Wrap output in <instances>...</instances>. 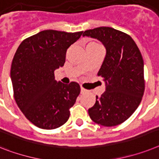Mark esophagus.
<instances>
[{
	"label": "esophagus",
	"mask_w": 159,
	"mask_h": 159,
	"mask_svg": "<svg viewBox=\"0 0 159 159\" xmlns=\"http://www.w3.org/2000/svg\"><path fill=\"white\" fill-rule=\"evenodd\" d=\"M80 93H86V89H84V88L81 87L80 88Z\"/></svg>",
	"instance_id": "esophagus-1"
}]
</instances>
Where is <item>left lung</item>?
<instances>
[{
    "mask_svg": "<svg viewBox=\"0 0 159 159\" xmlns=\"http://www.w3.org/2000/svg\"><path fill=\"white\" fill-rule=\"evenodd\" d=\"M83 36L97 39L106 53L98 76L106 84V91L96 97L89 115L96 124L116 126L135 112L145 91L144 61L138 47L128 34L112 27H100L85 31Z\"/></svg>",
    "mask_w": 159,
    "mask_h": 159,
    "instance_id": "8db88e82",
    "label": "left lung"
}]
</instances>
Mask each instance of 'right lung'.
I'll use <instances>...</instances> for the list:
<instances>
[{"label":"right lung","mask_w":159,"mask_h":159,"mask_svg":"<svg viewBox=\"0 0 159 159\" xmlns=\"http://www.w3.org/2000/svg\"><path fill=\"white\" fill-rule=\"evenodd\" d=\"M83 31L45 30L18 46L11 64V79L17 105L30 122L42 129H54L70 117V108L80 93L79 84L55 80L54 70L63 66L67 48Z\"/></svg>","instance_id":"obj_1"}]
</instances>
